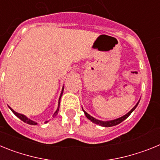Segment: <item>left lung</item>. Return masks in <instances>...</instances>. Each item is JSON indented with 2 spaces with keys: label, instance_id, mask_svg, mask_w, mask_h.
Listing matches in <instances>:
<instances>
[{
  "label": "left lung",
  "instance_id": "1",
  "mask_svg": "<svg viewBox=\"0 0 160 160\" xmlns=\"http://www.w3.org/2000/svg\"><path fill=\"white\" fill-rule=\"evenodd\" d=\"M139 101H140V99H139ZM139 101L138 102L136 103V105L135 106V107H133L132 109H131V111H129L128 113H127V114H125V115H123V116L120 117V118H116V119H114V120H110V121H101V120H98V119H96V118H94V117H92L91 115H90V114H88V113H87L86 111H84L82 109V111H84V114L85 115H86V117H87V118H88L89 120H90L91 122H94V123L97 124V125H99V126H102V127H104V128H110V127H114V126H116L118 125V124H119L120 122H122V121H124V120L126 119V118H128V117H129L130 114H131V113L133 112V111H135V108L137 107V106H138V102H139Z\"/></svg>",
  "mask_w": 160,
  "mask_h": 160
}]
</instances>
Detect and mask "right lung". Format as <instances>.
I'll return each mask as SVG.
<instances>
[{
    "label": "right lung",
    "instance_id": "right-lung-1",
    "mask_svg": "<svg viewBox=\"0 0 160 160\" xmlns=\"http://www.w3.org/2000/svg\"><path fill=\"white\" fill-rule=\"evenodd\" d=\"M63 90H64V87H62V92H61V94H60V97H59V100H58V108L57 110H56V111L54 112V114H53V117L54 118V117H56V115L58 114V111H59V107H60V100H61V98H62V94H63ZM10 108V110L12 111V112L15 115H16L18 118H19L20 119L22 120V121H23L24 122H25V123H28L29 124V125H37L38 124V122H34V121H32V120L29 119V118H28L27 117L25 116V115H24V114H19V113H17L16 111H14L13 110H12L11 107H9Z\"/></svg>",
    "mask_w": 160,
    "mask_h": 160
}]
</instances>
